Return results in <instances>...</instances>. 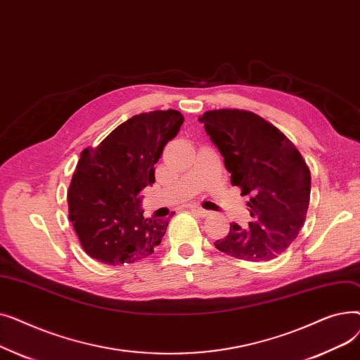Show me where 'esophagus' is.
<instances>
[{
	"label": "esophagus",
	"mask_w": 360,
	"mask_h": 360,
	"mask_svg": "<svg viewBox=\"0 0 360 360\" xmlns=\"http://www.w3.org/2000/svg\"><path fill=\"white\" fill-rule=\"evenodd\" d=\"M191 210H193L195 214H198L200 217H207V216L210 214V212H209V210L202 209V207H200V205H193V207H191Z\"/></svg>",
	"instance_id": "obj_1"
}]
</instances>
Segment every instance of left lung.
Instances as JSON below:
<instances>
[{"mask_svg":"<svg viewBox=\"0 0 360 360\" xmlns=\"http://www.w3.org/2000/svg\"><path fill=\"white\" fill-rule=\"evenodd\" d=\"M207 136L219 148L232 185L242 188L252 220L232 221L229 233L214 242L224 254L245 261H271L296 239L311 195V174L297 148L274 125L248 110L202 113Z\"/></svg>","mask_w":360,"mask_h":360,"instance_id":"1","label":"left lung"}]
</instances>
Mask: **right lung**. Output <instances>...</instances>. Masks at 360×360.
I'll return each mask as SVG.
<instances>
[{
  "instance_id": "add662e5",
  "label": "right lung",
  "mask_w": 360,
  "mask_h": 360,
  "mask_svg": "<svg viewBox=\"0 0 360 360\" xmlns=\"http://www.w3.org/2000/svg\"><path fill=\"white\" fill-rule=\"evenodd\" d=\"M184 124L174 109L134 115L96 147L83 150L68 190L70 221L86 254L109 266L155 252L167 219L144 217L140 193Z\"/></svg>"
}]
</instances>
